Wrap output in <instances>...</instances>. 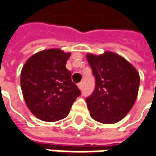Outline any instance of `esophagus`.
<instances>
[{
    "label": "esophagus",
    "mask_w": 156,
    "mask_h": 156,
    "mask_svg": "<svg viewBox=\"0 0 156 156\" xmlns=\"http://www.w3.org/2000/svg\"><path fill=\"white\" fill-rule=\"evenodd\" d=\"M78 88L80 89V90H82L83 87V82H80L79 83H78Z\"/></svg>",
    "instance_id": "esophagus-1"
}]
</instances>
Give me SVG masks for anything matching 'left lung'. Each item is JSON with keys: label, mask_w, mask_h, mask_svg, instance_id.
Instances as JSON below:
<instances>
[{"label": "left lung", "mask_w": 156, "mask_h": 156, "mask_svg": "<svg viewBox=\"0 0 156 156\" xmlns=\"http://www.w3.org/2000/svg\"><path fill=\"white\" fill-rule=\"evenodd\" d=\"M96 85L86 98L90 115L102 123H115L125 117L136 101L140 77L124 58L113 52L87 55Z\"/></svg>", "instance_id": "8db88e82"}]
</instances>
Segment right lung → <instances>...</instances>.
Listing matches in <instances>:
<instances>
[{"label":"right lung","mask_w":156,"mask_h":156,"mask_svg":"<svg viewBox=\"0 0 156 156\" xmlns=\"http://www.w3.org/2000/svg\"><path fill=\"white\" fill-rule=\"evenodd\" d=\"M70 55L59 49L45 50L32 55L23 67V96L31 112L41 120L55 122L65 118L81 95L66 69Z\"/></svg>","instance_id":"add662e5"}]
</instances>
